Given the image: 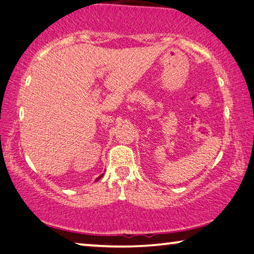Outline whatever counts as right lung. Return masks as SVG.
<instances>
[{"label": "right lung", "mask_w": 254, "mask_h": 254, "mask_svg": "<svg viewBox=\"0 0 254 254\" xmlns=\"http://www.w3.org/2000/svg\"><path fill=\"white\" fill-rule=\"evenodd\" d=\"M103 175H104V174H102V175L100 176V177H97V178H96V182H97V180H100V179L103 177Z\"/></svg>", "instance_id": "add662e5"}]
</instances>
